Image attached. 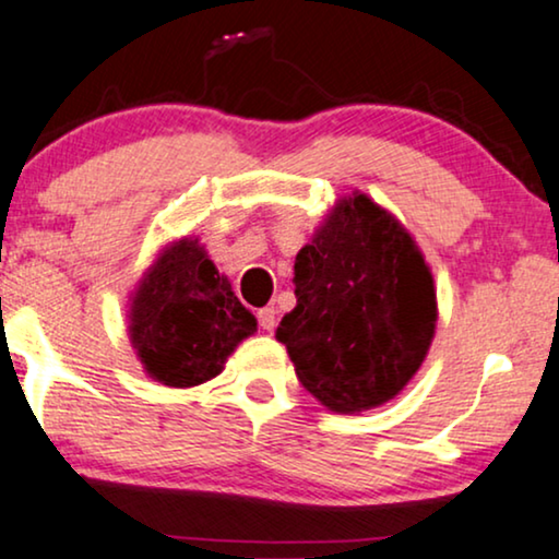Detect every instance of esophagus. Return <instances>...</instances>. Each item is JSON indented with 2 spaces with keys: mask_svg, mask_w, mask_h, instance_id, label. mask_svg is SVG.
<instances>
[{
  "mask_svg": "<svg viewBox=\"0 0 559 559\" xmlns=\"http://www.w3.org/2000/svg\"><path fill=\"white\" fill-rule=\"evenodd\" d=\"M257 318L264 331H274V325H277V310H274V305H266V308L259 310Z\"/></svg>",
  "mask_w": 559,
  "mask_h": 559,
  "instance_id": "1",
  "label": "esophagus"
}]
</instances>
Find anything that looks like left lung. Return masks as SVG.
<instances>
[{
	"mask_svg": "<svg viewBox=\"0 0 559 559\" xmlns=\"http://www.w3.org/2000/svg\"><path fill=\"white\" fill-rule=\"evenodd\" d=\"M277 328L300 384L333 412L394 400L430 350L438 300L417 241L369 195L341 198L295 257Z\"/></svg>",
	"mask_w": 559,
	"mask_h": 559,
	"instance_id": "8db88e82",
	"label": "left lung"
}]
</instances>
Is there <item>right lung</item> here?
Here are the masks:
<instances>
[{
  "label": "right lung",
  "instance_id": "obj_1",
  "mask_svg": "<svg viewBox=\"0 0 559 559\" xmlns=\"http://www.w3.org/2000/svg\"><path fill=\"white\" fill-rule=\"evenodd\" d=\"M257 331L198 239L163 249L134 289L129 338L144 371L165 386L188 389L218 377L226 358Z\"/></svg>",
  "mask_w": 559,
  "mask_h": 559
}]
</instances>
